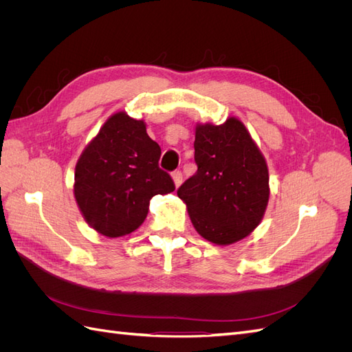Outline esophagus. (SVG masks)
<instances>
[{"mask_svg":"<svg viewBox=\"0 0 352 352\" xmlns=\"http://www.w3.org/2000/svg\"><path fill=\"white\" fill-rule=\"evenodd\" d=\"M172 177H173V180H175V185H176V186H179L180 184H182L184 175H182V172H180V170H176V172H173V173H172Z\"/></svg>","mask_w":352,"mask_h":352,"instance_id":"obj_1","label":"esophagus"}]
</instances>
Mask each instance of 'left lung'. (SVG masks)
<instances>
[{
    "mask_svg": "<svg viewBox=\"0 0 352 352\" xmlns=\"http://www.w3.org/2000/svg\"><path fill=\"white\" fill-rule=\"evenodd\" d=\"M197 173L177 189L194 228L219 245L236 242L258 226L269 201L265 160L242 122L198 124Z\"/></svg>",
    "mask_w": 352,
    "mask_h": 352,
    "instance_id": "obj_1",
    "label": "left lung"
}]
</instances>
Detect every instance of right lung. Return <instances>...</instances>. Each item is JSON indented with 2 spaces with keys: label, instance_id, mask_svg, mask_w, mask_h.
Listing matches in <instances>:
<instances>
[{
  "label": "right lung",
  "instance_id": "1",
  "mask_svg": "<svg viewBox=\"0 0 352 352\" xmlns=\"http://www.w3.org/2000/svg\"><path fill=\"white\" fill-rule=\"evenodd\" d=\"M162 148L142 120L117 113L85 148L74 172V197L82 214L102 235L117 238L140 228L150 199L175 190L158 160Z\"/></svg>",
  "mask_w": 352,
  "mask_h": 352
}]
</instances>
